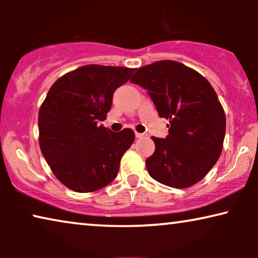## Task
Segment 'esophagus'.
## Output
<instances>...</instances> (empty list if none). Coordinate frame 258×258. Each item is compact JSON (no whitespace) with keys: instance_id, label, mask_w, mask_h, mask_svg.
<instances>
[{"instance_id":"obj_1","label":"esophagus","mask_w":258,"mask_h":258,"mask_svg":"<svg viewBox=\"0 0 258 258\" xmlns=\"http://www.w3.org/2000/svg\"><path fill=\"white\" fill-rule=\"evenodd\" d=\"M135 136L137 137V139H142V137L144 136V134H141V133H135Z\"/></svg>"}]
</instances>
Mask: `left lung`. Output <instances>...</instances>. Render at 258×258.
<instances>
[{"instance_id":"1","label":"left lung","mask_w":258,"mask_h":258,"mask_svg":"<svg viewBox=\"0 0 258 258\" xmlns=\"http://www.w3.org/2000/svg\"><path fill=\"white\" fill-rule=\"evenodd\" d=\"M130 82L148 90L160 117L169 121L165 139L151 137L149 175L171 188L196 184L223 149L225 114L214 88L196 70L170 59L142 67Z\"/></svg>"}]
</instances>
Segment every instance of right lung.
<instances>
[{
  "mask_svg": "<svg viewBox=\"0 0 258 258\" xmlns=\"http://www.w3.org/2000/svg\"><path fill=\"white\" fill-rule=\"evenodd\" d=\"M136 69L88 64L59 77L38 111V142L56 178L76 192H91L114 181L135 133L103 125L114 91Z\"/></svg>",
  "mask_w": 258,
  "mask_h": 258,
  "instance_id": "right-lung-1",
  "label": "right lung"
}]
</instances>
